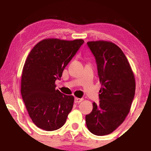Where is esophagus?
I'll return each mask as SVG.
<instances>
[{"mask_svg":"<svg viewBox=\"0 0 151 151\" xmlns=\"http://www.w3.org/2000/svg\"><path fill=\"white\" fill-rule=\"evenodd\" d=\"M82 101H83V99H82L75 98V103H80Z\"/></svg>","mask_w":151,"mask_h":151,"instance_id":"esophagus-1","label":"esophagus"}]
</instances>
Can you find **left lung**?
Masks as SVG:
<instances>
[{
  "mask_svg": "<svg viewBox=\"0 0 151 151\" xmlns=\"http://www.w3.org/2000/svg\"><path fill=\"white\" fill-rule=\"evenodd\" d=\"M95 57L101 88L99 103L85 116L89 131L97 136L111 134L124 121L135 94V79L122 50L104 40L87 42Z\"/></svg>",
  "mask_w": 151,
  "mask_h": 151,
  "instance_id": "left-lung-1",
  "label": "left lung"
}]
</instances>
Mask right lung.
I'll list each match as a JSON object with an SVG mask.
<instances>
[{"mask_svg": "<svg viewBox=\"0 0 151 151\" xmlns=\"http://www.w3.org/2000/svg\"><path fill=\"white\" fill-rule=\"evenodd\" d=\"M83 43L82 39H44L28 56L22 70L21 94L30 119L40 129L52 131L65 124L74 96L56 90L55 81Z\"/></svg>", "mask_w": 151, "mask_h": 151, "instance_id": "obj_1", "label": "right lung"}]
</instances>
